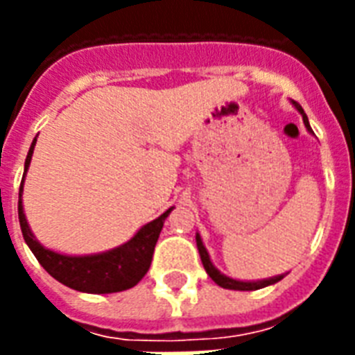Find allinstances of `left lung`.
I'll return each instance as SVG.
<instances>
[{"mask_svg": "<svg viewBox=\"0 0 355 355\" xmlns=\"http://www.w3.org/2000/svg\"><path fill=\"white\" fill-rule=\"evenodd\" d=\"M291 105L297 108L298 112H300V116H302V121H304V127H306V130H308L309 134H313V130H311V127H309L308 116H306V112H304V108L300 107L297 101H291ZM195 241H197V248H199V254H200V261H202V265H205L206 272H208V276H210L211 280L216 282L217 286H221L223 289H232V291H254V289H261V287L272 286V284L280 282L282 278L287 275L286 272V275L270 276V278H263V280H236V278H230V276L223 275L221 270L217 269L216 265H214V261H211V258H210V254H208V250H206L205 243H202V239H200L199 232H197V236H195Z\"/></svg>", "mask_w": 355, "mask_h": 355, "instance_id": "1", "label": "left lung"}]
</instances>
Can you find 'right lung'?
Masks as SVG:
<instances>
[{
	"label": "right lung",
	"instance_id": "add662e5",
	"mask_svg": "<svg viewBox=\"0 0 355 355\" xmlns=\"http://www.w3.org/2000/svg\"><path fill=\"white\" fill-rule=\"evenodd\" d=\"M35 145L36 138L33 139L27 158H25L24 177H21L18 197L19 227H21V234H24L25 243L29 245L31 252L35 254L42 267L55 280L71 287L75 291L107 295V293L125 291V289L136 286L149 270L155 245L162 232L164 221L175 206L167 208L160 217H156L155 221L144 225L127 243L110 248V250H105V252L71 256V254H60L57 250L46 248L31 230L27 217H25L24 202H21L25 175H27V169L31 166Z\"/></svg>",
	"mask_w": 355,
	"mask_h": 355
}]
</instances>
